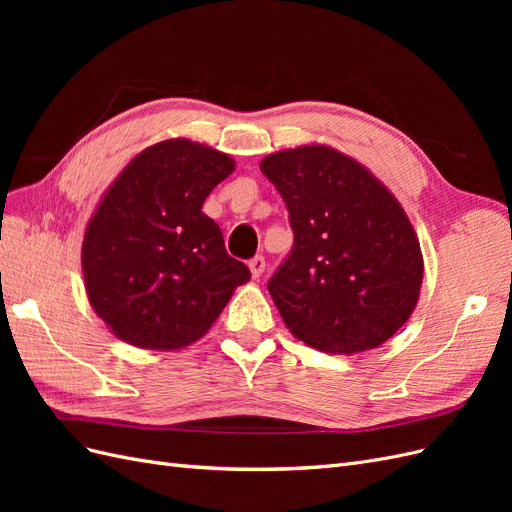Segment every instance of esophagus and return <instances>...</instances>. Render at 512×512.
Returning <instances> with one entry per match:
<instances>
[{
  "instance_id": "obj_1",
  "label": "esophagus",
  "mask_w": 512,
  "mask_h": 512,
  "mask_svg": "<svg viewBox=\"0 0 512 512\" xmlns=\"http://www.w3.org/2000/svg\"><path fill=\"white\" fill-rule=\"evenodd\" d=\"M265 269H267V260H265V256H254L252 260H250V271H252V277L254 280H258V277L265 273Z\"/></svg>"
}]
</instances>
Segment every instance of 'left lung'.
Segmentation results:
<instances>
[{"label":"left lung","mask_w":512,"mask_h":512,"mask_svg":"<svg viewBox=\"0 0 512 512\" xmlns=\"http://www.w3.org/2000/svg\"><path fill=\"white\" fill-rule=\"evenodd\" d=\"M294 247L267 288L290 333L331 354L382 346L412 316L423 254L404 207L361 162L329 145L262 158Z\"/></svg>","instance_id":"left-lung-1"}]
</instances>
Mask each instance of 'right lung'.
I'll use <instances>...</instances> for the list:
<instances>
[{"instance_id":"right-lung-1","label":"right lung","mask_w":512,"mask_h":512,"mask_svg":"<svg viewBox=\"0 0 512 512\" xmlns=\"http://www.w3.org/2000/svg\"><path fill=\"white\" fill-rule=\"evenodd\" d=\"M235 160L188 138L143 149L108 185L91 215L81 265L87 299L121 342L181 350L218 320L250 282L230 258L205 198Z\"/></svg>"}]
</instances>
